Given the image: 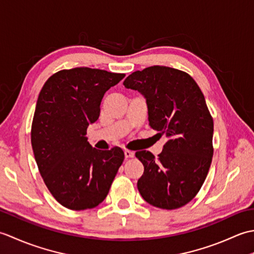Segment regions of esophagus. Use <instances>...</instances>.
<instances>
[{
    "mask_svg": "<svg viewBox=\"0 0 254 254\" xmlns=\"http://www.w3.org/2000/svg\"><path fill=\"white\" fill-rule=\"evenodd\" d=\"M134 152H132V150H128V149H126L124 150V156H126V158H133L134 157Z\"/></svg>",
    "mask_w": 254,
    "mask_h": 254,
    "instance_id": "esophagus-1",
    "label": "esophagus"
}]
</instances>
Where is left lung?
Wrapping results in <instances>:
<instances>
[{"label":"left lung","instance_id":"1","mask_svg":"<svg viewBox=\"0 0 254 254\" xmlns=\"http://www.w3.org/2000/svg\"><path fill=\"white\" fill-rule=\"evenodd\" d=\"M146 98L149 126L168 137L158 158L138 150L144 172L137 189L148 204L163 209L185 206L206 179L213 158V117L204 95L190 74L154 65L123 82Z\"/></svg>","mask_w":254,"mask_h":254}]
</instances>
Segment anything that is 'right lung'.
<instances>
[{
  "mask_svg": "<svg viewBox=\"0 0 254 254\" xmlns=\"http://www.w3.org/2000/svg\"><path fill=\"white\" fill-rule=\"evenodd\" d=\"M124 76L90 67L61 69L47 79L38 96L32 150L48 190L68 209L98 206L123 163L120 147L93 148L85 135L98 120L105 93Z\"/></svg>",
  "mask_w": 254,
  "mask_h": 254,
  "instance_id": "obj_1",
  "label": "right lung"
}]
</instances>
